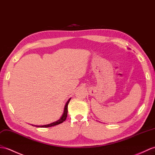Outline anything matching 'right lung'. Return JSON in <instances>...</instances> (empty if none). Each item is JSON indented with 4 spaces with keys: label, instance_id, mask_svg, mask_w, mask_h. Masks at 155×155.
<instances>
[{
    "label": "right lung",
    "instance_id": "obj_1",
    "mask_svg": "<svg viewBox=\"0 0 155 155\" xmlns=\"http://www.w3.org/2000/svg\"><path fill=\"white\" fill-rule=\"evenodd\" d=\"M71 98H69L68 100V101L67 102L65 106H64V112L62 115V116L61 117V118L59 120H58L57 121H55V122H53V123L50 124H48V125H35V127H52V126H55V125H59L61 123H63L64 121H65L66 118L67 117V112H68V104H69L70 100H71Z\"/></svg>",
    "mask_w": 155,
    "mask_h": 155
}]
</instances>
